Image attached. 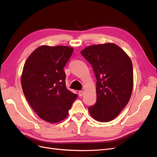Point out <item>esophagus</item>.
I'll use <instances>...</instances> for the list:
<instances>
[{"label":"esophagus","instance_id":"obj_1","mask_svg":"<svg viewBox=\"0 0 157 157\" xmlns=\"http://www.w3.org/2000/svg\"><path fill=\"white\" fill-rule=\"evenodd\" d=\"M84 94V92L83 91H79L78 92V95H79L80 97H82Z\"/></svg>","mask_w":157,"mask_h":157}]
</instances>
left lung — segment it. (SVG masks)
<instances>
[{
    "label": "left lung",
    "mask_w": 157,
    "mask_h": 157,
    "mask_svg": "<svg viewBox=\"0 0 157 157\" xmlns=\"http://www.w3.org/2000/svg\"><path fill=\"white\" fill-rule=\"evenodd\" d=\"M80 53L92 65L97 79V100L88 108L90 115L99 122L111 121L130 99L134 84L132 61L111 42L87 46Z\"/></svg>",
    "instance_id": "left-lung-1"
}]
</instances>
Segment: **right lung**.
<instances>
[{
  "label": "right lung",
  "instance_id": "1",
  "mask_svg": "<svg viewBox=\"0 0 157 157\" xmlns=\"http://www.w3.org/2000/svg\"><path fill=\"white\" fill-rule=\"evenodd\" d=\"M73 50L67 46L42 45L32 52L23 66V94L33 111L48 122L65 119L78 96L66 88L63 71Z\"/></svg>",
  "mask_w": 157,
  "mask_h": 157
}]
</instances>
